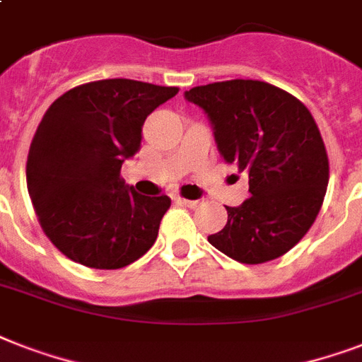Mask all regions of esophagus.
<instances>
[{"label":"esophagus","instance_id":"1","mask_svg":"<svg viewBox=\"0 0 362 362\" xmlns=\"http://www.w3.org/2000/svg\"><path fill=\"white\" fill-rule=\"evenodd\" d=\"M178 204H184V206H189V209H195L199 204V201H189V199H182V197H176L175 199Z\"/></svg>","mask_w":362,"mask_h":362}]
</instances>
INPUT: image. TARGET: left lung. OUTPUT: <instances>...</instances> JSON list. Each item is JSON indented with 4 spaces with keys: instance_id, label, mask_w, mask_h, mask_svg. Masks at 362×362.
Wrapping results in <instances>:
<instances>
[{
    "instance_id": "8db88e82",
    "label": "left lung",
    "mask_w": 362,
    "mask_h": 362,
    "mask_svg": "<svg viewBox=\"0 0 362 362\" xmlns=\"http://www.w3.org/2000/svg\"><path fill=\"white\" fill-rule=\"evenodd\" d=\"M184 98L206 112L221 158L250 178V197L226 206V227L210 244L246 264L289 252L320 214L329 184V158L310 110L269 82L242 78L192 88Z\"/></svg>"
}]
</instances>
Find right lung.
Returning <instances> with one entry per match:
<instances>
[{
	"mask_svg": "<svg viewBox=\"0 0 362 362\" xmlns=\"http://www.w3.org/2000/svg\"><path fill=\"white\" fill-rule=\"evenodd\" d=\"M178 93L129 78L76 86L54 101L31 141L25 180L42 231L75 263L122 269L153 246L167 195L146 197L125 186L150 112Z\"/></svg>",
	"mask_w": 362,
	"mask_h": 362,
	"instance_id": "obj_1",
	"label": "right lung"
}]
</instances>
